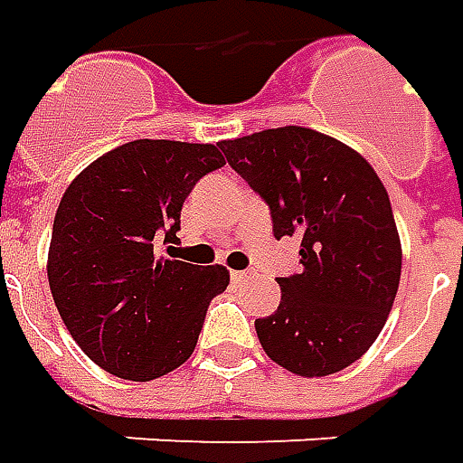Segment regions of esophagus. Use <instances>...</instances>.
Wrapping results in <instances>:
<instances>
[{"label": "esophagus", "instance_id": "1", "mask_svg": "<svg viewBox=\"0 0 463 463\" xmlns=\"http://www.w3.org/2000/svg\"><path fill=\"white\" fill-rule=\"evenodd\" d=\"M231 279L238 284V281H245L248 279V271H231Z\"/></svg>", "mask_w": 463, "mask_h": 463}]
</instances>
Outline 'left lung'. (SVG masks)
<instances>
[{
  "mask_svg": "<svg viewBox=\"0 0 463 463\" xmlns=\"http://www.w3.org/2000/svg\"><path fill=\"white\" fill-rule=\"evenodd\" d=\"M218 146L269 205L273 235L301 241V271L279 279V309L256 319L260 347L294 375L350 367L383 332L401 284V238L375 169L304 126Z\"/></svg>",
  "mask_w": 463,
  "mask_h": 463,
  "instance_id": "1",
  "label": "left lung"
}]
</instances>
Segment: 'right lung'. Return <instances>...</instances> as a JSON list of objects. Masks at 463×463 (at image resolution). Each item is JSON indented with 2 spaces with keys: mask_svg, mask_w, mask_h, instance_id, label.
Returning <instances> with one entry per match:
<instances>
[{
  "mask_svg": "<svg viewBox=\"0 0 463 463\" xmlns=\"http://www.w3.org/2000/svg\"><path fill=\"white\" fill-rule=\"evenodd\" d=\"M225 165L215 144L137 139L103 154L60 200L47 279L62 324L93 363L124 380H156L187 363L222 266L156 256L175 238L192 187Z\"/></svg>",
  "mask_w": 463,
  "mask_h": 463,
  "instance_id": "obj_1",
  "label": "right lung"
}]
</instances>
